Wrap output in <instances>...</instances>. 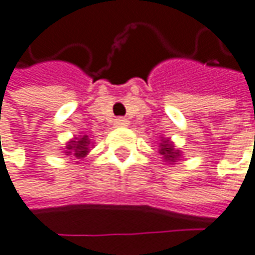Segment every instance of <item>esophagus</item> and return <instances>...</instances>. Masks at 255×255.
<instances>
[{"instance_id":"obj_1","label":"esophagus","mask_w":255,"mask_h":255,"mask_svg":"<svg viewBox=\"0 0 255 255\" xmlns=\"http://www.w3.org/2000/svg\"><path fill=\"white\" fill-rule=\"evenodd\" d=\"M113 125H115V127H118V128H124V127H128V125H130V122L127 121L125 118H118V119H115Z\"/></svg>"}]
</instances>
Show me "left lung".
<instances>
[{"instance_id":"obj_1","label":"left lung","mask_w":255,"mask_h":255,"mask_svg":"<svg viewBox=\"0 0 255 255\" xmlns=\"http://www.w3.org/2000/svg\"><path fill=\"white\" fill-rule=\"evenodd\" d=\"M158 154L167 164H176L182 158V152L178 148H175V143L167 137H160Z\"/></svg>"}]
</instances>
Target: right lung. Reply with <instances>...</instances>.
I'll use <instances>...</instances> for the list:
<instances>
[{
  "label": "right lung",
  "mask_w": 255,
  "mask_h": 255,
  "mask_svg": "<svg viewBox=\"0 0 255 255\" xmlns=\"http://www.w3.org/2000/svg\"><path fill=\"white\" fill-rule=\"evenodd\" d=\"M92 146V140L89 139V136L82 134L77 137H73L67 142V145L62 148V154L76 160H80L83 157H86L89 154V148Z\"/></svg>",
  "instance_id": "obj_1"
}]
</instances>
